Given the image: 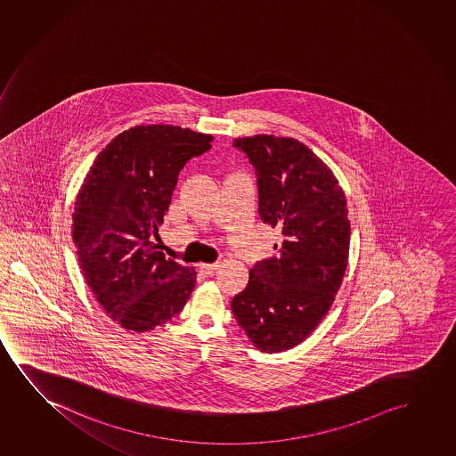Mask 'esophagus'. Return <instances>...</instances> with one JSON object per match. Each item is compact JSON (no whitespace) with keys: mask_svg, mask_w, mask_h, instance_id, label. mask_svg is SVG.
Listing matches in <instances>:
<instances>
[{"mask_svg":"<svg viewBox=\"0 0 456 456\" xmlns=\"http://www.w3.org/2000/svg\"><path fill=\"white\" fill-rule=\"evenodd\" d=\"M218 268V263H202L200 266V273L204 275H213L215 274V271Z\"/></svg>","mask_w":456,"mask_h":456,"instance_id":"1","label":"esophagus"}]
</instances>
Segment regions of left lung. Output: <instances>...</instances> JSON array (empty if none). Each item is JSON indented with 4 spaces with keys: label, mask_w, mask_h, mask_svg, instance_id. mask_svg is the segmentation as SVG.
Segmentation results:
<instances>
[{
    "label": "left lung",
    "mask_w": 456,
    "mask_h": 456,
    "mask_svg": "<svg viewBox=\"0 0 456 456\" xmlns=\"http://www.w3.org/2000/svg\"><path fill=\"white\" fill-rule=\"evenodd\" d=\"M233 146L256 169L258 215L281 231V243L250 269L232 312L250 343L277 354L316 329L341 287L350 244L346 196L329 167L294 138L263 134Z\"/></svg>",
    "instance_id": "obj_1"
}]
</instances>
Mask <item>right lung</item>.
<instances>
[{"mask_svg":"<svg viewBox=\"0 0 456 456\" xmlns=\"http://www.w3.org/2000/svg\"><path fill=\"white\" fill-rule=\"evenodd\" d=\"M212 135L179 126H135L101 151L73 213L82 275L126 330L150 331L182 312L194 268L165 258L154 238L181 169L212 148Z\"/></svg>","mask_w":456,"mask_h":456,"instance_id":"add662e5","label":"right lung"}]
</instances>
